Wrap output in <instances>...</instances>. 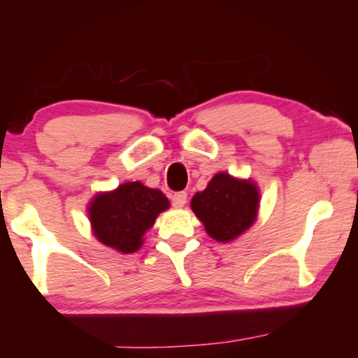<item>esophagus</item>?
I'll return each instance as SVG.
<instances>
[{
    "label": "esophagus",
    "instance_id": "1",
    "mask_svg": "<svg viewBox=\"0 0 358 358\" xmlns=\"http://www.w3.org/2000/svg\"><path fill=\"white\" fill-rule=\"evenodd\" d=\"M186 199H187V194L186 192H177V194H173V197H172V203H173V207H177V208H181V207H185V203H186Z\"/></svg>",
    "mask_w": 358,
    "mask_h": 358
}]
</instances>
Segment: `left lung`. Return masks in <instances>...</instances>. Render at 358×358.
I'll list each match as a JSON object with an SVG mask.
<instances>
[{
  "mask_svg": "<svg viewBox=\"0 0 358 358\" xmlns=\"http://www.w3.org/2000/svg\"><path fill=\"white\" fill-rule=\"evenodd\" d=\"M259 207L260 191L256 181L226 172L216 173L191 201V210L203 224L205 232L220 243L243 235L256 222Z\"/></svg>",
  "mask_w": 358,
  "mask_h": 358,
  "instance_id": "obj_1",
  "label": "left lung"
}]
</instances>
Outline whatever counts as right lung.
<instances>
[{
    "label": "right lung",
    "mask_w": 358,
    "mask_h": 358,
    "mask_svg": "<svg viewBox=\"0 0 358 358\" xmlns=\"http://www.w3.org/2000/svg\"><path fill=\"white\" fill-rule=\"evenodd\" d=\"M171 207L162 191L126 181L117 189L94 194L88 202V220L98 241L112 250L132 254L143 245V235L159 213Z\"/></svg>",
    "instance_id": "right-lung-1"
}]
</instances>
